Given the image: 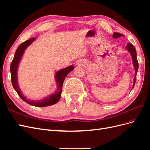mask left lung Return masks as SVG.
<instances>
[{"label": "left lung", "instance_id": "obj_1", "mask_svg": "<svg viewBox=\"0 0 150 150\" xmlns=\"http://www.w3.org/2000/svg\"><path fill=\"white\" fill-rule=\"evenodd\" d=\"M121 36H123V35H122V34L118 33H113V35H112V37L114 39H116L117 38H120V37H121ZM126 48L130 52L131 57H132L133 64L134 69H135L134 78V81H133L134 83H133V88L134 85H135V83H136V79H137V72H138V67H139L138 60H137V51H136V49H135L134 47L130 43H128V44L126 45Z\"/></svg>", "mask_w": 150, "mask_h": 150}]
</instances>
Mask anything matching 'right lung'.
Here are the masks:
<instances>
[{"mask_svg":"<svg viewBox=\"0 0 150 150\" xmlns=\"http://www.w3.org/2000/svg\"><path fill=\"white\" fill-rule=\"evenodd\" d=\"M35 40V38H33L29 40H27L26 41L22 43L20 46L17 47L14 57H13V60L12 61L11 65V81L13 88L16 91L17 94H19L20 98L24 100L27 103L29 104L30 105L37 106V107H46L57 103L61 98V93H62V88L63 83H64V79L66 76L69 73V72L74 69L73 66H70L67 67L65 69L58 71L55 75L56 81L57 83V88L55 92L53 94L49 95L47 98L43 99H40L38 101H30L29 99H27L25 96H23L22 93L18 86L17 81V69L18 66H19V62L21 59L22 56L23 55L24 51L29 46L33 43Z\"/></svg>","mask_w":150,"mask_h":150,"instance_id":"right-lung-1","label":"right lung"}]
</instances>
